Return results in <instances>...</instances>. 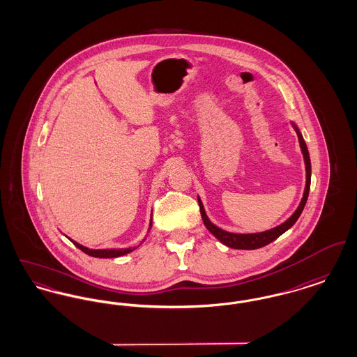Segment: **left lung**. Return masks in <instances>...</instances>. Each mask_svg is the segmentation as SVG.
<instances>
[{"label":"left lung","mask_w":357,"mask_h":357,"mask_svg":"<svg viewBox=\"0 0 357 357\" xmlns=\"http://www.w3.org/2000/svg\"><path fill=\"white\" fill-rule=\"evenodd\" d=\"M291 126L294 127L297 136H298V142H300V147H301V153L304 155V162H305V172H306V182L305 190H304V195L303 199L298 204L297 210L289 217L287 221L281 223L277 227H273L271 230L266 231H261V233H252V234H237V233H230L226 230H222L221 227L215 226L213 222L208 220V217L206 215L204 211V204L201 201V198L198 197V204H199V210H201V215L204 220V226L207 227V230L217 238L220 239L223 245L231 248V249H242V250H255V249H259L262 246L269 245L274 239L280 237L281 234H284L287 230H289L296 221L300 218L304 207H305L306 201H307V195H309V188H310V174H312V169H310V158H309V153H307V147H306L305 140L301 135L298 127L291 121Z\"/></svg>","instance_id":"obj_1"}]
</instances>
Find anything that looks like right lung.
Instances as JSON below:
<instances>
[{
	"mask_svg": "<svg viewBox=\"0 0 357 357\" xmlns=\"http://www.w3.org/2000/svg\"><path fill=\"white\" fill-rule=\"evenodd\" d=\"M151 226H153V221L150 222V229H151ZM150 229H149V231H150ZM70 239V238H69ZM70 242L76 246V248H79L82 252H84L85 255H91V257H96V258H116V257H121V255H128V253H131V252H134L136 248H139L140 245H137V246H134V248H127V249H89V248H85L83 245H80V243H77L76 241H72L70 239Z\"/></svg>",
	"mask_w": 357,
	"mask_h": 357,
	"instance_id": "right-lung-1",
	"label": "right lung"
}]
</instances>
